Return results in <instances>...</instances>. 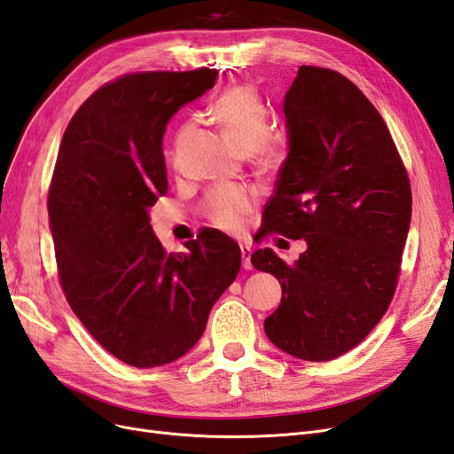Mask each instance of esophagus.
<instances>
[{
	"instance_id": "obj_1",
	"label": "esophagus",
	"mask_w": 454,
	"mask_h": 454,
	"mask_svg": "<svg viewBox=\"0 0 454 454\" xmlns=\"http://www.w3.org/2000/svg\"><path fill=\"white\" fill-rule=\"evenodd\" d=\"M240 254H242V267L252 269V248L250 246H240Z\"/></svg>"
}]
</instances>
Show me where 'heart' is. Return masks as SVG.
Masks as SVG:
<instances>
[{"label": "heart", "instance_id": "heart-1", "mask_svg": "<svg viewBox=\"0 0 454 454\" xmlns=\"http://www.w3.org/2000/svg\"><path fill=\"white\" fill-rule=\"evenodd\" d=\"M217 127L240 153H255L261 162L274 164L282 157V138L267 134L269 112L252 87H232L212 106ZM254 199L244 187L223 185L214 189L206 200V212L223 229H237L252 210Z\"/></svg>", "mask_w": 454, "mask_h": 454}]
</instances>
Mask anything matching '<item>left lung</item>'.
I'll list each match as a JSON object with an SVG mask.
<instances>
[{
    "label": "left lung",
    "mask_w": 454,
    "mask_h": 454,
    "mask_svg": "<svg viewBox=\"0 0 454 454\" xmlns=\"http://www.w3.org/2000/svg\"><path fill=\"white\" fill-rule=\"evenodd\" d=\"M287 157L265 229L307 242L294 265L270 248L252 265L278 278L265 318L274 347L307 362L352 350L387 312L411 225V185L387 122L350 79L301 66L282 104Z\"/></svg>",
    "instance_id": "left-lung-1"
}]
</instances>
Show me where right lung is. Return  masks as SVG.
Returning <instances> with one entry per match:
<instances>
[{
  "label": "right lung",
  "mask_w": 454,
  "mask_h": 454,
  "mask_svg": "<svg viewBox=\"0 0 454 454\" xmlns=\"http://www.w3.org/2000/svg\"><path fill=\"white\" fill-rule=\"evenodd\" d=\"M215 70L125 75L85 100L67 125L49 191L64 294L89 333L132 367L182 358L240 270L219 231L167 254L149 212L167 195L162 138L177 109L210 90Z\"/></svg>",
  "instance_id": "right-lung-1"
}]
</instances>
